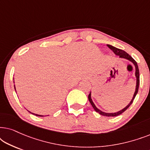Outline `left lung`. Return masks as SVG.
Masks as SVG:
<instances>
[{
	"mask_svg": "<svg viewBox=\"0 0 150 150\" xmlns=\"http://www.w3.org/2000/svg\"><path fill=\"white\" fill-rule=\"evenodd\" d=\"M108 48H109L110 50H111L112 52H113L116 55H118V56H120V58H124V59H128V60L130 61L131 62H132L133 64L135 66V69H136V72H135V76H136L137 77V85H136V90H135V92H134V96H133L132 99V100H131V102L129 103V104L128 106H126V107H125L124 109L121 110H120V111L117 112H114V113H107V112H102L101 111V110L98 109V108L96 107V106H95V104H93V101H92L91 98V93H89V96H88V98H89V100L90 102V103H91V106H93V108H94V110H96V112H98V113L102 115H104V116H107V117H115V116H118L120 115H121L122 113H123L125 110H126L127 109H128L129 106H130L131 104H132V103L133 102V100H134L135 96H136V95L137 94V93H138V90H139V67H138V65H137V63L136 62V61L134 60V59L132 58V57L130 56V55H129L128 53L125 52L124 50H121V49H119V48H115V47L114 46H110V45H106Z\"/></svg>",
	"mask_w": 150,
	"mask_h": 150,
	"instance_id": "left-lung-1",
	"label": "left lung"
}]
</instances>
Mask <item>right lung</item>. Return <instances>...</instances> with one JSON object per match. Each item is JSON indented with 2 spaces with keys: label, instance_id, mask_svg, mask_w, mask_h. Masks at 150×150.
<instances>
[{
  "label": "right lung",
  "instance_id": "obj_1",
  "mask_svg": "<svg viewBox=\"0 0 150 150\" xmlns=\"http://www.w3.org/2000/svg\"><path fill=\"white\" fill-rule=\"evenodd\" d=\"M15 88V87H14ZM15 89H16V88H15ZM32 114H33V113H32ZM33 115H35L36 116H40V117H43V115H37V114H33Z\"/></svg>",
  "mask_w": 150,
  "mask_h": 150
}]
</instances>
